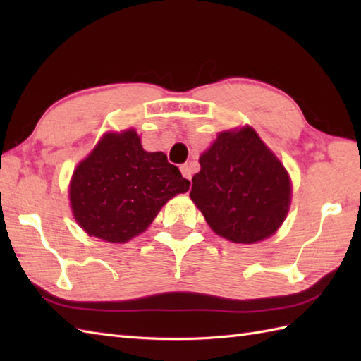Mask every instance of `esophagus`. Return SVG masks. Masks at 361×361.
I'll use <instances>...</instances> for the list:
<instances>
[{
	"mask_svg": "<svg viewBox=\"0 0 361 361\" xmlns=\"http://www.w3.org/2000/svg\"><path fill=\"white\" fill-rule=\"evenodd\" d=\"M180 171H181L183 176H185L186 180H190V178H192V169H190V166H189V164H183V166L180 167Z\"/></svg>",
	"mask_w": 361,
	"mask_h": 361,
	"instance_id": "obj_1",
	"label": "esophagus"
}]
</instances>
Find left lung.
Returning <instances> with one entry per match:
<instances>
[{"instance_id": "left-lung-1", "label": "left lung", "mask_w": 361, "mask_h": 361, "mask_svg": "<svg viewBox=\"0 0 361 361\" xmlns=\"http://www.w3.org/2000/svg\"><path fill=\"white\" fill-rule=\"evenodd\" d=\"M198 161L190 198L214 233L234 243L276 233L288 212L290 178L255 130L220 133Z\"/></svg>"}]
</instances>
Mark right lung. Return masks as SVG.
<instances>
[{"instance_id":"add662e5","label":"right lung","mask_w":361,"mask_h":361,"mask_svg":"<svg viewBox=\"0 0 361 361\" xmlns=\"http://www.w3.org/2000/svg\"><path fill=\"white\" fill-rule=\"evenodd\" d=\"M163 152H145L135 130L105 135L75 169L70 200L90 235L124 243L147 229L169 198L189 190Z\"/></svg>"}]
</instances>
